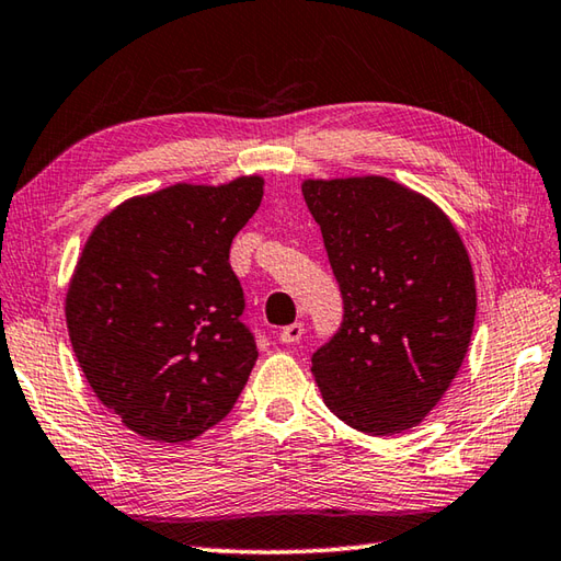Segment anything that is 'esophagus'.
<instances>
[{"mask_svg":"<svg viewBox=\"0 0 561 561\" xmlns=\"http://www.w3.org/2000/svg\"><path fill=\"white\" fill-rule=\"evenodd\" d=\"M305 334V327L300 322H293L280 330V342L283 344H298Z\"/></svg>","mask_w":561,"mask_h":561,"instance_id":"34e87169","label":"esophagus"}]
</instances>
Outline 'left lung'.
Returning a JSON list of instances; mask_svg holds the SVG:
<instances>
[{"label": "left lung", "mask_w": 561, "mask_h": 561, "mask_svg": "<svg viewBox=\"0 0 561 561\" xmlns=\"http://www.w3.org/2000/svg\"><path fill=\"white\" fill-rule=\"evenodd\" d=\"M344 317L312 354L324 405L366 435L410 430L447 393L477 317L469 253L442 209L388 178L305 181Z\"/></svg>", "instance_id": "1"}]
</instances>
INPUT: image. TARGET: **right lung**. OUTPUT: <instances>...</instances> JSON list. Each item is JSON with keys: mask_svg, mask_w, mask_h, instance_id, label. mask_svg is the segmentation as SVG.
Returning a JSON list of instances; mask_svg holds the SVG:
<instances>
[{"mask_svg": "<svg viewBox=\"0 0 561 561\" xmlns=\"http://www.w3.org/2000/svg\"><path fill=\"white\" fill-rule=\"evenodd\" d=\"M261 197L259 175L181 183L126 199L84 244L70 342L94 396L136 435L195 439L244 390L259 352L229 249Z\"/></svg>", "mask_w": 561, "mask_h": 561, "instance_id": "add662e5", "label": "right lung"}]
</instances>
